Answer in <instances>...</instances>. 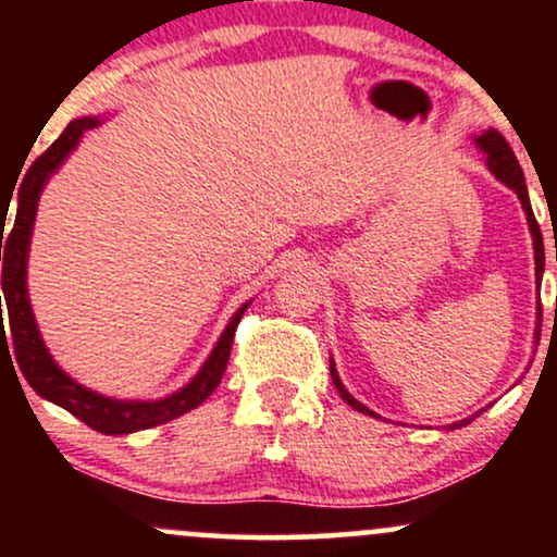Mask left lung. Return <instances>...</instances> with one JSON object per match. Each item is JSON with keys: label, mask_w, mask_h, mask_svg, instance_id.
<instances>
[{"label": "left lung", "mask_w": 557, "mask_h": 557, "mask_svg": "<svg viewBox=\"0 0 557 557\" xmlns=\"http://www.w3.org/2000/svg\"><path fill=\"white\" fill-rule=\"evenodd\" d=\"M474 144H476V149L482 151L484 157H487V168H490L492 175H495L497 181H500L503 185H508V188L513 190L516 196H519V201H521V207H523V214H527L529 230H532L534 264H536V287H540V283H542V272H545V246H542V230H540V225H536V216H534V212H532V201H529L527 181H523V172H521L519 159H516L513 149H510V146H508V140H505V138L500 136V133L495 131V127H490V131H484L482 136H474ZM540 322H542V314H540ZM536 343H540V324H536V332H534V345H536ZM330 374H332V382H335L337 393H341V398H343L345 403H348L350 408H356V411L367 413V417L380 419V417H376V413L372 411V408L363 406L361 400H356L354 395H350L348 389H345L341 374H337V369H335V361H332V359H330ZM476 417H479V411L474 413V417L456 421V424H450V426H447V430H461V426L471 424V421H474Z\"/></svg>", "instance_id": "obj_1"}]
</instances>
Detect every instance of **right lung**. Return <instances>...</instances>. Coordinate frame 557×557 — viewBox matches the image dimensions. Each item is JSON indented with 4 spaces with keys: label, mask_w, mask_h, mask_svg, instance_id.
Instances as JSON below:
<instances>
[{
    "label": "right lung",
    "mask_w": 557,
    "mask_h": 557,
    "mask_svg": "<svg viewBox=\"0 0 557 557\" xmlns=\"http://www.w3.org/2000/svg\"><path fill=\"white\" fill-rule=\"evenodd\" d=\"M104 123V117L99 114H88V117L73 120L62 136L44 151L41 157L30 164V170L25 172L21 188H17V212L12 230L4 235V220H8V209L2 212V233H0V261H2V296L4 306H8V319H10V335L12 345H15V361L21 367V372L28 385L36 389L41 398H47L54 406L65 408V411L78 417L83 424H88L91 430L101 434H131L149 430V426L164 424L183 413L194 411L196 406H201L209 395L214 393L220 385L222 374H225L227 361H230V348H233L235 327H238L243 311L248 309L251 300L240 306L235 311L233 319L227 322L225 332L220 335V341L209 354V359L203 361V367L198 369L194 380L188 385L177 389V393L168 395V398L159 400H120L110 398V395L94 393L91 387L81 385L70 376L65 369L60 367L49 354V348L44 345L41 332H38L34 309H30L28 298V251H30V235H34V222L38 212V198H41L44 185L49 183V177L62 168V162L78 149L83 133L91 131V127ZM12 198V196H10ZM0 343H8V332H4V317L0 314ZM10 348V345H8ZM10 354V350H8Z\"/></svg>",
    "instance_id": "1"
}]
</instances>
